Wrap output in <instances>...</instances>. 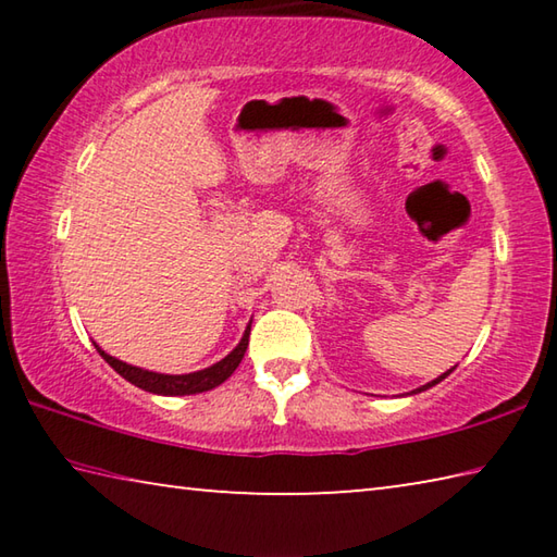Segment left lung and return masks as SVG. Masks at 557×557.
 <instances>
[{"instance_id":"8db88e82","label":"left lung","mask_w":557,"mask_h":557,"mask_svg":"<svg viewBox=\"0 0 557 557\" xmlns=\"http://www.w3.org/2000/svg\"><path fill=\"white\" fill-rule=\"evenodd\" d=\"M451 371H455V369H449L447 373H442V375H440V379H435V381H430V383H425V385H422V388H418V391H412V393H422V391H428V388H432V385H437L440 381H445V379H447V375H449Z\"/></svg>"}]
</instances>
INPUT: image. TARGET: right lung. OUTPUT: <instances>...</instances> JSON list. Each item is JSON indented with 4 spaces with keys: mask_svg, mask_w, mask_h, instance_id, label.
Instances as JSON below:
<instances>
[{
    "mask_svg": "<svg viewBox=\"0 0 557 557\" xmlns=\"http://www.w3.org/2000/svg\"><path fill=\"white\" fill-rule=\"evenodd\" d=\"M248 338H250V324H248V329H245L240 344L235 346L228 356L221 358L219 363H213L203 371L182 373V375L137 369V366H129L125 361H120V358L106 354L100 346H96V348H98V354L112 366V369L122 375V379L129 381L132 385H137V388L154 393V395H194V393L211 391V388H215V385H221L225 379H231V373L238 369V363L243 361L245 348H248Z\"/></svg>",
    "mask_w": 557,
    "mask_h": 557,
    "instance_id": "right-lung-1",
    "label": "right lung"
}]
</instances>
